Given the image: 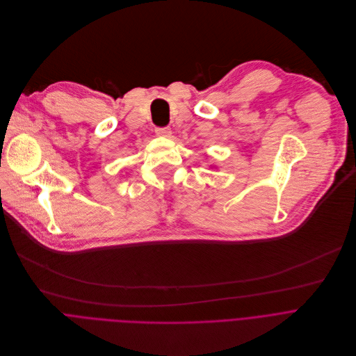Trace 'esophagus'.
I'll return each instance as SVG.
<instances>
[{
  "instance_id": "34e87169",
  "label": "esophagus",
  "mask_w": 356,
  "mask_h": 356,
  "mask_svg": "<svg viewBox=\"0 0 356 356\" xmlns=\"http://www.w3.org/2000/svg\"><path fill=\"white\" fill-rule=\"evenodd\" d=\"M156 133L163 137H171V129L170 127H157Z\"/></svg>"
}]
</instances>
